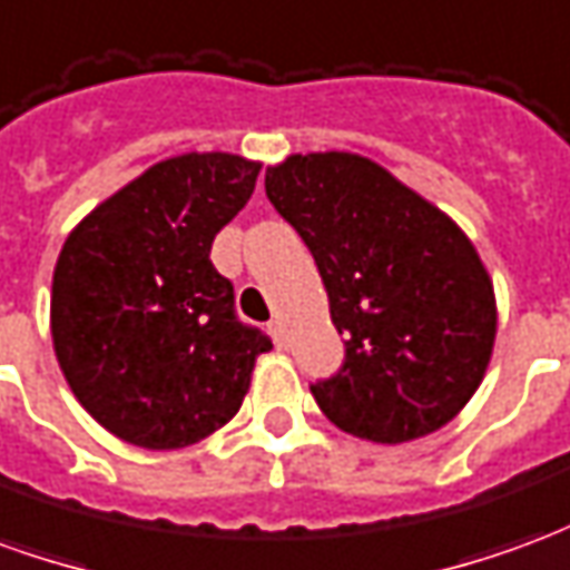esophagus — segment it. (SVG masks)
<instances>
[{
	"instance_id": "1",
	"label": "esophagus",
	"mask_w": 570,
	"mask_h": 570,
	"mask_svg": "<svg viewBox=\"0 0 570 570\" xmlns=\"http://www.w3.org/2000/svg\"><path fill=\"white\" fill-rule=\"evenodd\" d=\"M268 330H272V335H274V345L284 347V323L272 321V323H268Z\"/></svg>"
}]
</instances>
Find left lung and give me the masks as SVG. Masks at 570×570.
<instances>
[{"mask_svg":"<svg viewBox=\"0 0 570 570\" xmlns=\"http://www.w3.org/2000/svg\"><path fill=\"white\" fill-rule=\"evenodd\" d=\"M265 195L314 256L345 360L311 394L372 442L440 430L476 394L494 345V289L476 249L433 204L351 151L289 155Z\"/></svg>","mask_w":570,"mask_h":570,"instance_id":"1","label":"left lung"}]
</instances>
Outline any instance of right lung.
<instances>
[{"label":"right lung","mask_w":570,"mask_h":570,"mask_svg":"<svg viewBox=\"0 0 570 570\" xmlns=\"http://www.w3.org/2000/svg\"><path fill=\"white\" fill-rule=\"evenodd\" d=\"M259 164L207 151L155 164L104 200L60 249L51 335L72 394L118 440L183 449L235 419L272 338L237 317L213 268L216 232Z\"/></svg>","instance_id":"obj_1"}]
</instances>
